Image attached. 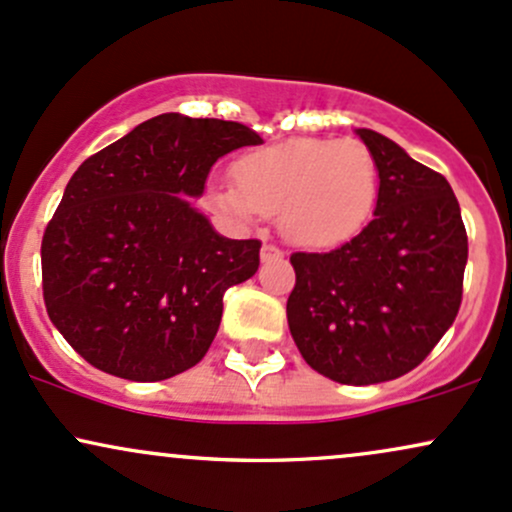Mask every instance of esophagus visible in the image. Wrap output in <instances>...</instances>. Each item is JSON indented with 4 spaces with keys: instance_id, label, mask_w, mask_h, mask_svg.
<instances>
[{
    "instance_id": "esophagus-1",
    "label": "esophagus",
    "mask_w": 512,
    "mask_h": 512,
    "mask_svg": "<svg viewBox=\"0 0 512 512\" xmlns=\"http://www.w3.org/2000/svg\"><path fill=\"white\" fill-rule=\"evenodd\" d=\"M260 257H262V262H274V260H281V257H284V250L276 248L274 243H264V245H262Z\"/></svg>"
}]
</instances>
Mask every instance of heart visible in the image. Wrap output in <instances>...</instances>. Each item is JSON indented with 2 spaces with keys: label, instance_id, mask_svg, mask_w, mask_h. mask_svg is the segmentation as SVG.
Segmentation results:
<instances>
[{
  "label": "heart",
  "instance_id": "b5f03b06",
  "mask_svg": "<svg viewBox=\"0 0 512 512\" xmlns=\"http://www.w3.org/2000/svg\"><path fill=\"white\" fill-rule=\"evenodd\" d=\"M233 187H211L209 204L240 223L276 216L286 238L334 248L366 226L380 192L375 156L358 139L298 137L236 158Z\"/></svg>",
  "mask_w": 512,
  "mask_h": 512
}]
</instances>
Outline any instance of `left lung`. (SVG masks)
I'll list each match as a JSON object with an SVG mask.
<instances>
[{"label":"left lung","mask_w":512,"mask_h":512,"mask_svg":"<svg viewBox=\"0 0 512 512\" xmlns=\"http://www.w3.org/2000/svg\"><path fill=\"white\" fill-rule=\"evenodd\" d=\"M373 221L330 252H293L289 330L310 368L342 385H375L431 354L462 303L467 231L450 182L373 129Z\"/></svg>","instance_id":"8db88e82"}]
</instances>
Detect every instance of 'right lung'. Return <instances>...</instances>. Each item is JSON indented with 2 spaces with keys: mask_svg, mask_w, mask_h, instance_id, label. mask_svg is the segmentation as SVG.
I'll return each mask as SVG.
<instances>
[{
  "mask_svg": "<svg viewBox=\"0 0 512 512\" xmlns=\"http://www.w3.org/2000/svg\"><path fill=\"white\" fill-rule=\"evenodd\" d=\"M255 144L240 122L163 113L72 175L40 245L43 298L93 368L156 383L202 361L223 293L257 272L262 243L219 236L187 197L221 156Z\"/></svg>",
  "mask_w": 512,
  "mask_h": 512,
  "instance_id": "1",
  "label": "right lung"
}]
</instances>
